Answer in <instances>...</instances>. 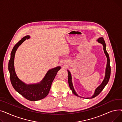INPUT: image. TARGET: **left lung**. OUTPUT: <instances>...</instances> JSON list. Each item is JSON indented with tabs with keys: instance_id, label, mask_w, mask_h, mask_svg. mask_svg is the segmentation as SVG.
<instances>
[{
	"instance_id": "left-lung-1",
	"label": "left lung",
	"mask_w": 122,
	"mask_h": 122,
	"mask_svg": "<svg viewBox=\"0 0 122 122\" xmlns=\"http://www.w3.org/2000/svg\"><path fill=\"white\" fill-rule=\"evenodd\" d=\"M97 41L102 44L103 45V50H104V53L107 57V64H106V69H105V77L104 79L103 80V81H102V83L101 84V85L100 86H99L97 88L95 89L94 93L93 94V95L92 96V97L89 98V97H87L86 98L87 99H89V98H93L97 96L101 92V91L103 90V88L105 87V86H106V85L107 84V83L108 82L109 80L110 79V74H111V68H110V59H109V54L107 53L106 49V44L105 42V41L103 39V37H99L98 38V39L97 40ZM68 71V82H69V85L70 86V89L72 90V92L76 96H77L78 97H80L79 95H78V94L76 93V91H75L73 85V83H72V76H71V74L70 73V72L69 71V70H67ZM82 98H84V97H82Z\"/></svg>"
}]
</instances>
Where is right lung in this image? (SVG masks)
Wrapping results in <instances>:
<instances>
[{
	"mask_svg": "<svg viewBox=\"0 0 122 122\" xmlns=\"http://www.w3.org/2000/svg\"><path fill=\"white\" fill-rule=\"evenodd\" d=\"M30 38V36H25L15 44L11 53L10 59L8 63V70L11 82L15 91L27 99L35 101L42 99L48 95L52 81L57 72L61 69V67L58 66L49 70L43 79L37 84H26L19 79L16 74L14 68V62L15 53L18 47L25 41Z\"/></svg>",
	"mask_w": 122,
	"mask_h": 122,
	"instance_id": "1",
	"label": "right lung"
}]
</instances>
